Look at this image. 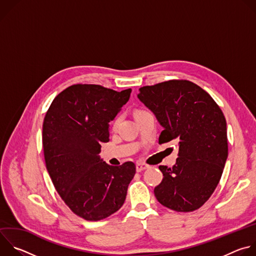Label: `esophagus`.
<instances>
[{
  "instance_id": "34e87169",
  "label": "esophagus",
  "mask_w": 256,
  "mask_h": 256,
  "mask_svg": "<svg viewBox=\"0 0 256 256\" xmlns=\"http://www.w3.org/2000/svg\"><path fill=\"white\" fill-rule=\"evenodd\" d=\"M136 171H138V172H140V171H142V170L148 169V168H149V166H148V165H146V164H144V163L138 162V163L136 164Z\"/></svg>"
}]
</instances>
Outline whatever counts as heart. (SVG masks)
<instances>
[{
	"instance_id": "b5f03b06",
	"label": "heart",
	"mask_w": 256,
	"mask_h": 256,
	"mask_svg": "<svg viewBox=\"0 0 256 256\" xmlns=\"http://www.w3.org/2000/svg\"><path fill=\"white\" fill-rule=\"evenodd\" d=\"M138 112H136V114H138ZM118 122H120V118H118V120H116V122H114V124H116H116H118Z\"/></svg>"
}]
</instances>
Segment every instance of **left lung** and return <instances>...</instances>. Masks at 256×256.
Masks as SVG:
<instances>
[{"label": "left lung", "mask_w": 256, "mask_h": 256, "mask_svg": "<svg viewBox=\"0 0 256 256\" xmlns=\"http://www.w3.org/2000/svg\"><path fill=\"white\" fill-rule=\"evenodd\" d=\"M140 101L163 128L159 144L178 142V158L154 194L164 206L192 212L212 196L228 158L227 124L221 108L200 86L171 80L140 88Z\"/></svg>", "instance_id": "8db88e82"}]
</instances>
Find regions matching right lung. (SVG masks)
<instances>
[{
	"instance_id": "add662e5",
	"label": "right lung",
	"mask_w": 256,
	"mask_h": 256,
	"mask_svg": "<svg viewBox=\"0 0 256 256\" xmlns=\"http://www.w3.org/2000/svg\"><path fill=\"white\" fill-rule=\"evenodd\" d=\"M132 89L72 85L50 104L42 126L46 169L66 204L87 221H99L124 204L136 165L110 166L100 157L109 122L128 101Z\"/></svg>"
}]
</instances>
